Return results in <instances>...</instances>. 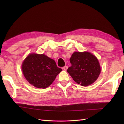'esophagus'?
Masks as SVG:
<instances>
[{
    "label": "esophagus",
    "instance_id": "34e87169",
    "mask_svg": "<svg viewBox=\"0 0 124 124\" xmlns=\"http://www.w3.org/2000/svg\"><path fill=\"white\" fill-rule=\"evenodd\" d=\"M68 69V67L67 66H64L62 68V69L64 70H67Z\"/></svg>",
    "mask_w": 124,
    "mask_h": 124
}]
</instances>
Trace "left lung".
Masks as SVG:
<instances>
[{
	"label": "left lung",
	"mask_w": 124,
	"mask_h": 124,
	"mask_svg": "<svg viewBox=\"0 0 124 124\" xmlns=\"http://www.w3.org/2000/svg\"><path fill=\"white\" fill-rule=\"evenodd\" d=\"M70 61L71 65L67 72L77 84L83 86L90 85L99 77L101 72L99 61L90 53L76 52Z\"/></svg>",
	"instance_id": "1"
}]
</instances>
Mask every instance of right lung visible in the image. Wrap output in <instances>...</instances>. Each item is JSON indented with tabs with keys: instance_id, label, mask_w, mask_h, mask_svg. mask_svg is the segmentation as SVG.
<instances>
[{
	"instance_id": "obj_1",
	"label": "right lung",
	"mask_w": 124,
	"mask_h": 124,
	"mask_svg": "<svg viewBox=\"0 0 124 124\" xmlns=\"http://www.w3.org/2000/svg\"><path fill=\"white\" fill-rule=\"evenodd\" d=\"M22 71L26 79L37 88H45L52 84L62 70L55 61L44 54H31L22 63Z\"/></svg>"
}]
</instances>
